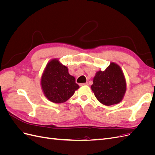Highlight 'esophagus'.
Wrapping results in <instances>:
<instances>
[{
  "label": "esophagus",
  "mask_w": 155,
  "mask_h": 155,
  "mask_svg": "<svg viewBox=\"0 0 155 155\" xmlns=\"http://www.w3.org/2000/svg\"><path fill=\"white\" fill-rule=\"evenodd\" d=\"M88 85V83L87 82V83H81V85Z\"/></svg>",
  "instance_id": "1"
}]
</instances>
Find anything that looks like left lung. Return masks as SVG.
<instances>
[{"label":"left lung","mask_w":155,"mask_h":155,"mask_svg":"<svg viewBox=\"0 0 155 155\" xmlns=\"http://www.w3.org/2000/svg\"><path fill=\"white\" fill-rule=\"evenodd\" d=\"M91 88L101 104L107 106L119 104L127 90L125 78L121 67L111 62L104 71H97Z\"/></svg>","instance_id":"left-lung-1"}]
</instances>
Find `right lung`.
<instances>
[{
	"label": "right lung",
	"instance_id": "right-lung-1",
	"mask_svg": "<svg viewBox=\"0 0 155 155\" xmlns=\"http://www.w3.org/2000/svg\"><path fill=\"white\" fill-rule=\"evenodd\" d=\"M41 85L44 95L55 104H62L71 97L79 88L76 79L68 73V67L58 59H52L42 74Z\"/></svg>",
	"mask_w": 155,
	"mask_h": 155
}]
</instances>
